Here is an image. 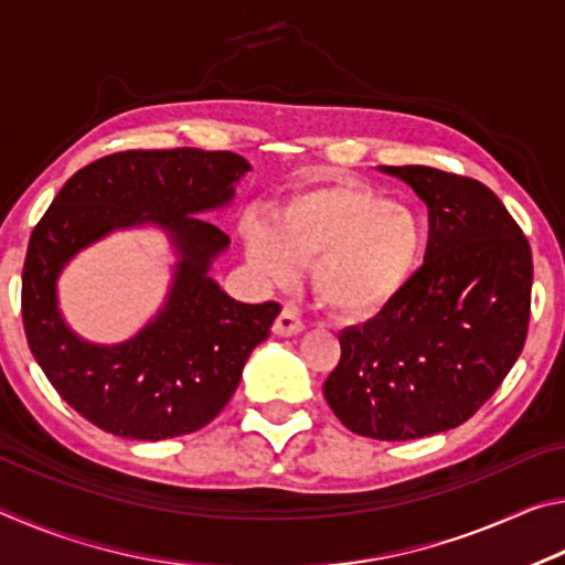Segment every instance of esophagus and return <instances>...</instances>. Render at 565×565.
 Returning a JSON list of instances; mask_svg holds the SVG:
<instances>
[{"label":"esophagus","mask_w":565,"mask_h":565,"mask_svg":"<svg viewBox=\"0 0 565 565\" xmlns=\"http://www.w3.org/2000/svg\"><path fill=\"white\" fill-rule=\"evenodd\" d=\"M271 329H274L276 337H296V333L303 331V321H301L299 313H296V309L286 306V309H281L279 317H276Z\"/></svg>","instance_id":"1"}]
</instances>
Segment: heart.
Instances as JSON below:
<instances>
[{"label":"heart","instance_id":"heart-1","mask_svg":"<svg viewBox=\"0 0 565 565\" xmlns=\"http://www.w3.org/2000/svg\"><path fill=\"white\" fill-rule=\"evenodd\" d=\"M248 266L286 286L309 266L313 294L341 319L363 321L388 309L424 266L428 232L414 209L359 181L296 191L276 218L242 224Z\"/></svg>","mask_w":565,"mask_h":565}]
</instances>
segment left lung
<instances>
[{
  "mask_svg": "<svg viewBox=\"0 0 565 565\" xmlns=\"http://www.w3.org/2000/svg\"><path fill=\"white\" fill-rule=\"evenodd\" d=\"M428 206L416 281L374 319L341 331L323 396L349 431L411 441L471 418L521 356L531 319L529 238L481 181L381 167Z\"/></svg>",
  "mask_w": 565,
  "mask_h": 565,
  "instance_id": "obj_1",
  "label": "left lung"
}]
</instances>
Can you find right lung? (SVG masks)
<instances>
[{
  "label": "right lung",
  "instance_id": "right-lung-1",
  "mask_svg": "<svg viewBox=\"0 0 565 565\" xmlns=\"http://www.w3.org/2000/svg\"><path fill=\"white\" fill-rule=\"evenodd\" d=\"M248 169L234 151H119L76 171L34 226L22 271L26 343L56 394L102 431L137 441L199 431L269 339L281 306L236 301L209 276L228 236L199 216L232 202ZM145 223L164 227L180 256L166 306L129 342H84L61 319L55 279L82 247Z\"/></svg>",
  "mask_w": 565,
  "mask_h": 565
}]
</instances>
